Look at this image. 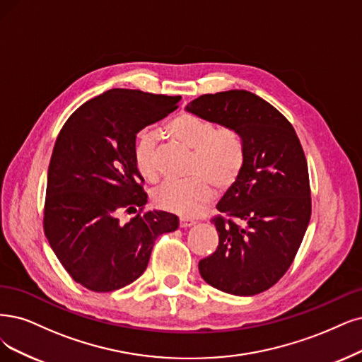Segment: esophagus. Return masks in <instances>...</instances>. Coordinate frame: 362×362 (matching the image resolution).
Instances as JSON below:
<instances>
[{"instance_id": "34e87169", "label": "esophagus", "mask_w": 362, "mask_h": 362, "mask_svg": "<svg viewBox=\"0 0 362 362\" xmlns=\"http://www.w3.org/2000/svg\"><path fill=\"white\" fill-rule=\"evenodd\" d=\"M179 223H180V228H189V226L195 225V221L188 219V218H180Z\"/></svg>"}]
</instances>
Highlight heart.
I'll use <instances>...</instances> for the list:
<instances>
[{
	"mask_svg": "<svg viewBox=\"0 0 362 362\" xmlns=\"http://www.w3.org/2000/svg\"><path fill=\"white\" fill-rule=\"evenodd\" d=\"M168 132L174 140L194 151L189 170L194 177L186 182H164L153 191V203L180 216H197L213 198V183L218 189H228L238 179L245 164L242 143L231 131L191 113L174 117L168 124ZM155 147L153 132L141 131L134 159L147 180H156L159 176Z\"/></svg>",
	"mask_w": 362,
	"mask_h": 362,
	"instance_id": "heart-1",
	"label": "heart"
}]
</instances>
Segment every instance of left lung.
I'll return each mask as SVG.
<instances>
[{"mask_svg": "<svg viewBox=\"0 0 362 362\" xmlns=\"http://www.w3.org/2000/svg\"><path fill=\"white\" fill-rule=\"evenodd\" d=\"M186 112L234 131L245 164L213 218L215 253L199 261L209 285L249 297L272 288L296 258L312 215L307 160L296 129L277 109L249 90L206 93Z\"/></svg>", "mask_w": 362, "mask_h": 362, "instance_id": "8db88e82", "label": "left lung"}]
</instances>
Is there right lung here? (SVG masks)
I'll return each mask as SVG.
<instances>
[{"label":"right lung","mask_w":362,"mask_h":362,"mask_svg":"<svg viewBox=\"0 0 362 362\" xmlns=\"http://www.w3.org/2000/svg\"><path fill=\"white\" fill-rule=\"evenodd\" d=\"M182 97L110 89L82 104L53 147L45 202V234L69 274L82 286L110 292L146 270L155 240L176 231L167 211L138 213L122 226V211L147 203L134 149L137 132L176 110Z\"/></svg>","instance_id":"right-lung-1"}]
</instances>
